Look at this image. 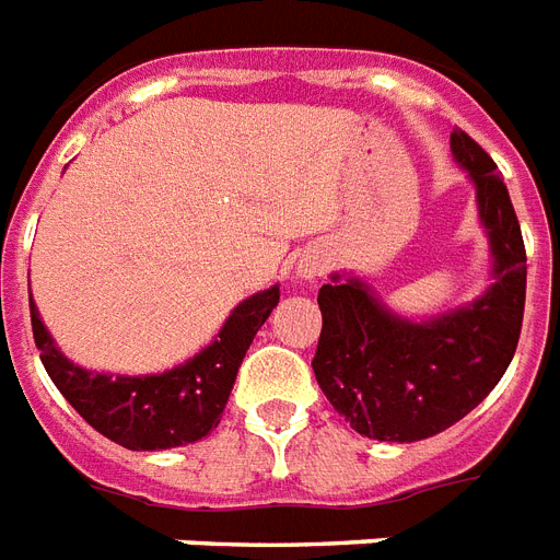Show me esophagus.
Here are the masks:
<instances>
[{
    "instance_id": "esophagus-1",
    "label": "esophagus",
    "mask_w": 560,
    "mask_h": 560,
    "mask_svg": "<svg viewBox=\"0 0 560 560\" xmlns=\"http://www.w3.org/2000/svg\"><path fill=\"white\" fill-rule=\"evenodd\" d=\"M317 275H320V259L317 257H303L301 262H298V277H301V280H315Z\"/></svg>"
}]
</instances>
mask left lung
<instances>
[{
    "label": "left lung",
    "mask_w": 560,
    "mask_h": 560,
    "mask_svg": "<svg viewBox=\"0 0 560 560\" xmlns=\"http://www.w3.org/2000/svg\"><path fill=\"white\" fill-rule=\"evenodd\" d=\"M451 153L477 194L489 236V289L422 320L399 315L373 285L343 271L317 292L324 329L312 370L329 405L370 440L442 433L498 387L517 350L526 303L521 222L498 164L471 136L454 129Z\"/></svg>",
    "instance_id": "1"
}]
</instances>
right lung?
Here are the masks:
<instances>
[{"mask_svg":"<svg viewBox=\"0 0 560 560\" xmlns=\"http://www.w3.org/2000/svg\"><path fill=\"white\" fill-rule=\"evenodd\" d=\"M31 329L39 358L57 390L106 440L129 451H167L208 436L222 419L236 373L257 329L280 301V285L245 298L217 338L185 364L150 375L95 373L60 352L43 324L34 298Z\"/></svg>","mask_w":560,"mask_h":560,"instance_id":"1","label":"right lung"}]
</instances>
